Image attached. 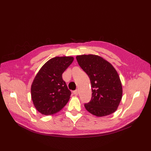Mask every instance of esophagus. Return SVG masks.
I'll use <instances>...</instances> for the list:
<instances>
[{"label":"esophagus","mask_w":151,"mask_h":151,"mask_svg":"<svg viewBox=\"0 0 151 151\" xmlns=\"http://www.w3.org/2000/svg\"><path fill=\"white\" fill-rule=\"evenodd\" d=\"M73 93H74V94L75 95H78V93H79V92H78V90L76 89V90H75V91H73Z\"/></svg>","instance_id":"34e87169"}]
</instances>
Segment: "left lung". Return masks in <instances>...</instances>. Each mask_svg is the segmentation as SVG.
I'll use <instances>...</instances> for the list:
<instances>
[{
    "label": "left lung",
    "mask_w": 151,
    "mask_h": 151,
    "mask_svg": "<svg viewBox=\"0 0 151 151\" xmlns=\"http://www.w3.org/2000/svg\"><path fill=\"white\" fill-rule=\"evenodd\" d=\"M79 66L89 76L92 96L84 104L87 111L97 116L115 112L122 98V86L116 70L110 63L94 55L76 57Z\"/></svg>",
    "instance_id": "obj_1"
}]
</instances>
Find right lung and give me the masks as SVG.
Wrapping results in <instances>:
<instances>
[{
    "label": "right lung",
    "instance_id": "add662e5",
    "mask_svg": "<svg viewBox=\"0 0 151 151\" xmlns=\"http://www.w3.org/2000/svg\"><path fill=\"white\" fill-rule=\"evenodd\" d=\"M74 60L72 57H57L40 68L32 83L31 98L36 109L43 115L60 111L70 99L71 91L62 79V74Z\"/></svg>",
    "mask_w": 151,
    "mask_h": 151
}]
</instances>
